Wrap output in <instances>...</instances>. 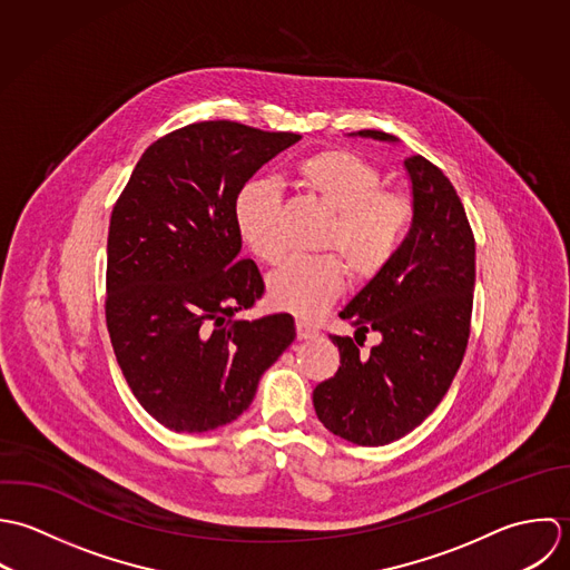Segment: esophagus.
<instances>
[{
	"label": "esophagus",
	"mask_w": 570,
	"mask_h": 570,
	"mask_svg": "<svg viewBox=\"0 0 570 570\" xmlns=\"http://www.w3.org/2000/svg\"><path fill=\"white\" fill-rule=\"evenodd\" d=\"M295 331H297V340H313V337L320 335V331L313 324L304 322V320L295 322Z\"/></svg>",
	"instance_id": "obj_1"
}]
</instances>
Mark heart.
<instances>
[{
  "label": "heart",
  "mask_w": 570,
  "mask_h": 570,
  "mask_svg": "<svg viewBox=\"0 0 570 570\" xmlns=\"http://www.w3.org/2000/svg\"><path fill=\"white\" fill-rule=\"evenodd\" d=\"M297 176L335 212L322 235V248L335 253L291 257L271 275L268 295L279 308L315 317L337 299L347 271L354 279L367 282L394 262L414 220V200L405 191L385 189L383 171L347 149H326L306 158ZM282 207V194L268 180L248 183L235 200L237 228L266 264H277L286 253Z\"/></svg>",
  "instance_id": "obj_1"
}]
</instances>
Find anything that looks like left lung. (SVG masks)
<instances>
[{"instance_id":"obj_1","label":"left lung","mask_w":570,"mask_h":570,"mask_svg":"<svg viewBox=\"0 0 570 570\" xmlns=\"http://www.w3.org/2000/svg\"><path fill=\"white\" fill-rule=\"evenodd\" d=\"M363 136L394 140L381 129ZM405 167L414 223L394 257L345 308L354 340L333 335L342 365L313 392L320 421L363 448L394 443L419 428L448 394L462 363L473 308L475 239L450 178L421 154ZM382 343L361 353L367 332Z\"/></svg>"}]
</instances>
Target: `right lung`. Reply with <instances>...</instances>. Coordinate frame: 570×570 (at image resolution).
Listing matches in <instances>:
<instances>
[{
    "label": "right lung",
    "mask_w": 570,
    "mask_h": 570,
    "mask_svg": "<svg viewBox=\"0 0 570 570\" xmlns=\"http://www.w3.org/2000/svg\"><path fill=\"white\" fill-rule=\"evenodd\" d=\"M235 120H203L151 142L110 218L106 324L138 403L174 432L235 421L295 340L288 313L235 320L264 297L239 259L235 200L253 174L299 142Z\"/></svg>",
    "instance_id": "right-lung-1"
}]
</instances>
